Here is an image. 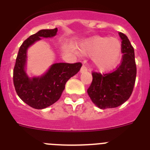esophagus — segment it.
I'll list each match as a JSON object with an SVG mask.
<instances>
[{
	"instance_id": "1",
	"label": "esophagus",
	"mask_w": 150,
	"mask_h": 150,
	"mask_svg": "<svg viewBox=\"0 0 150 150\" xmlns=\"http://www.w3.org/2000/svg\"><path fill=\"white\" fill-rule=\"evenodd\" d=\"M87 71H88V70H87V67H86V66H84V65L82 66L81 69H80V73H81V74H83V73H85V72H86Z\"/></svg>"
}]
</instances>
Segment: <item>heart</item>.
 <instances>
[{"label": "heart", "instance_id": "b5f03b06", "mask_svg": "<svg viewBox=\"0 0 150 150\" xmlns=\"http://www.w3.org/2000/svg\"><path fill=\"white\" fill-rule=\"evenodd\" d=\"M81 52L92 55V64L97 71L107 72L112 70L120 60L122 43L116 38L95 36L83 43Z\"/></svg>", "mask_w": 150, "mask_h": 150}]
</instances>
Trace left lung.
Wrapping results in <instances>:
<instances>
[{"label":"left lung","instance_id":"obj_1","mask_svg":"<svg viewBox=\"0 0 150 150\" xmlns=\"http://www.w3.org/2000/svg\"><path fill=\"white\" fill-rule=\"evenodd\" d=\"M119 34L122 40L121 64L110 74L94 72L91 84L87 90L91 100L100 109L114 108L122 105L133 91L137 74L134 50L127 36L121 32Z\"/></svg>","mask_w":150,"mask_h":150}]
</instances>
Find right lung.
<instances>
[{"label": "right lung", "instance_id": "right-lung-1", "mask_svg": "<svg viewBox=\"0 0 150 150\" xmlns=\"http://www.w3.org/2000/svg\"><path fill=\"white\" fill-rule=\"evenodd\" d=\"M58 28L43 29L24 41L20 46L13 71V83L18 97L34 109L50 107L60 98L69 79L77 74L81 63H55L40 76H29L27 74L28 50L42 38L55 37Z\"/></svg>", "mask_w": 150, "mask_h": 150}]
</instances>
